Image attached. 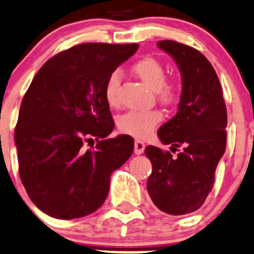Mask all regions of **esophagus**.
Returning <instances> with one entry per match:
<instances>
[{"label":"esophagus","instance_id":"1","mask_svg":"<svg viewBox=\"0 0 254 254\" xmlns=\"http://www.w3.org/2000/svg\"><path fill=\"white\" fill-rule=\"evenodd\" d=\"M134 146H135V151H134L135 154H141V153H143V151H145L146 145L142 142V141L136 140L135 143H134Z\"/></svg>","mask_w":254,"mask_h":254}]
</instances>
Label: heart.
Returning a JSON list of instances; mask_svg holds the SVG:
<instances>
[{"instance_id": "heart-1", "label": "heart", "mask_w": 254, "mask_h": 254, "mask_svg": "<svg viewBox=\"0 0 254 254\" xmlns=\"http://www.w3.org/2000/svg\"><path fill=\"white\" fill-rule=\"evenodd\" d=\"M136 75L154 90L159 100L164 103H173L179 96V87L174 82H167L165 68L157 58L146 57L134 64ZM120 71L113 70L105 82V98L107 103L116 106L118 103ZM162 120L158 111H129L117 120L118 129L123 134L142 138L151 134Z\"/></svg>"}]
</instances>
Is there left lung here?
I'll return each mask as SVG.
<instances>
[{"label":"left lung","instance_id":"8db88e82","mask_svg":"<svg viewBox=\"0 0 254 254\" xmlns=\"http://www.w3.org/2000/svg\"><path fill=\"white\" fill-rule=\"evenodd\" d=\"M158 47L173 57L181 74L178 113L158 130L173 157L156 146L145 154L152 163L147 191L158 209L170 215L190 214L202 207L214 184L217 165L226 148V106L218 75L199 51L172 40Z\"/></svg>","mask_w":254,"mask_h":254}]
</instances>
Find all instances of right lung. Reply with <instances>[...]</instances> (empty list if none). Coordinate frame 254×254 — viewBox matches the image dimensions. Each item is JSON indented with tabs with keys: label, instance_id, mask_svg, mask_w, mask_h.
<instances>
[{
	"label": "right lung",
	"instance_id": "1",
	"mask_svg": "<svg viewBox=\"0 0 254 254\" xmlns=\"http://www.w3.org/2000/svg\"><path fill=\"white\" fill-rule=\"evenodd\" d=\"M138 45L87 42L58 53L37 71L20 105L14 130L19 175L39 209L75 219L106 201L111 174L134 151L114 129L105 82ZM96 139L98 145L85 150Z\"/></svg>",
	"mask_w": 254,
	"mask_h": 254
}]
</instances>
